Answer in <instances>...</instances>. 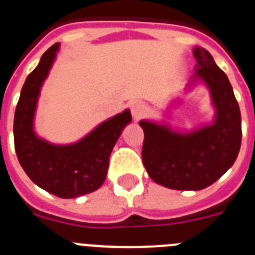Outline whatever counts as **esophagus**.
I'll return each instance as SVG.
<instances>
[{
	"label": "esophagus",
	"mask_w": 255,
	"mask_h": 255,
	"mask_svg": "<svg viewBox=\"0 0 255 255\" xmlns=\"http://www.w3.org/2000/svg\"><path fill=\"white\" fill-rule=\"evenodd\" d=\"M145 113H147V107L144 106V103L137 102L132 106V115L135 121H139L140 118L144 117Z\"/></svg>",
	"instance_id": "esophagus-1"
}]
</instances>
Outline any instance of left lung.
<instances>
[{"label": "left lung", "mask_w": 255, "mask_h": 255, "mask_svg": "<svg viewBox=\"0 0 255 255\" xmlns=\"http://www.w3.org/2000/svg\"><path fill=\"white\" fill-rule=\"evenodd\" d=\"M201 78L211 90L216 121L192 133H178L162 125L140 121L144 132L142 159L149 177L170 189L199 190L213 184L236 162L242 143L238 102L226 73L206 48L194 49Z\"/></svg>", "instance_id": "8db88e82"}]
</instances>
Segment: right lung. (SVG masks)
I'll return each instance as SVG.
<instances>
[{
	"label": "right lung",
	"mask_w": 255,
	"mask_h": 255,
	"mask_svg": "<svg viewBox=\"0 0 255 255\" xmlns=\"http://www.w3.org/2000/svg\"><path fill=\"white\" fill-rule=\"evenodd\" d=\"M58 46L54 43L44 52L22 87L14 112V149L32 182L59 198H76L103 184L111 152L132 116L127 110L110 118L75 144L54 145L37 137L33 132L34 110Z\"/></svg>",
	"instance_id": "add662e5"
}]
</instances>
